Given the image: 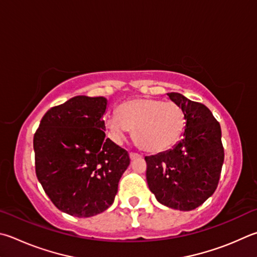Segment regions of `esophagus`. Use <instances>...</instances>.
<instances>
[{"mask_svg": "<svg viewBox=\"0 0 257 257\" xmlns=\"http://www.w3.org/2000/svg\"><path fill=\"white\" fill-rule=\"evenodd\" d=\"M139 157H142L141 154L135 153V152H132V153H130V158H132V160H136V158H139Z\"/></svg>", "mask_w": 257, "mask_h": 257, "instance_id": "1", "label": "esophagus"}]
</instances>
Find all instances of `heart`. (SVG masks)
<instances>
[{
	"instance_id": "obj_1",
	"label": "heart",
	"mask_w": 257,
	"mask_h": 257,
	"mask_svg": "<svg viewBox=\"0 0 257 257\" xmlns=\"http://www.w3.org/2000/svg\"><path fill=\"white\" fill-rule=\"evenodd\" d=\"M105 124L114 141L120 142L127 129H132L135 141L144 151L161 153L173 147L180 139L185 114L173 101L139 97L123 102L118 114L109 116Z\"/></svg>"
}]
</instances>
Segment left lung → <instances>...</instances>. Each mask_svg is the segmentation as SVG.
<instances>
[{
  "mask_svg": "<svg viewBox=\"0 0 257 257\" xmlns=\"http://www.w3.org/2000/svg\"><path fill=\"white\" fill-rule=\"evenodd\" d=\"M185 114L183 139L170 151L146 156L148 188L164 206L189 211L216 191L223 163L220 124L206 105L167 93Z\"/></svg>",
  "mask_w": 257,
  "mask_h": 257,
  "instance_id": "obj_1",
  "label": "left lung"
}]
</instances>
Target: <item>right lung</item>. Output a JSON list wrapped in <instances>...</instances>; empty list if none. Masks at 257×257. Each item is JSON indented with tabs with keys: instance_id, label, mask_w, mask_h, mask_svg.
Masks as SVG:
<instances>
[{
	"instance_id": "add662e5",
	"label": "right lung",
	"mask_w": 257,
	"mask_h": 257,
	"mask_svg": "<svg viewBox=\"0 0 257 257\" xmlns=\"http://www.w3.org/2000/svg\"><path fill=\"white\" fill-rule=\"evenodd\" d=\"M103 96L77 95L50 108L34 136L36 174L60 211L86 218L114 201L129 154L105 138Z\"/></svg>"
}]
</instances>
